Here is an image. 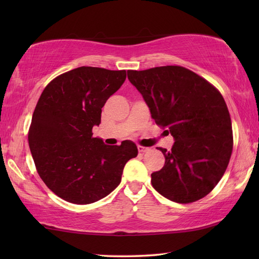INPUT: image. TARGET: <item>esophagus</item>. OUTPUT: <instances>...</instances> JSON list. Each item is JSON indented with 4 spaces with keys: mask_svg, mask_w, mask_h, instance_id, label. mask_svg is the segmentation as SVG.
I'll return each mask as SVG.
<instances>
[{
    "mask_svg": "<svg viewBox=\"0 0 259 259\" xmlns=\"http://www.w3.org/2000/svg\"><path fill=\"white\" fill-rule=\"evenodd\" d=\"M150 149L149 148H146V147H142V146H138V151L139 152H147V151H149Z\"/></svg>",
    "mask_w": 259,
    "mask_h": 259,
    "instance_id": "34e87169",
    "label": "esophagus"
}]
</instances>
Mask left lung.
<instances>
[{
  "instance_id": "1",
  "label": "left lung",
  "mask_w": 259,
  "mask_h": 259,
  "mask_svg": "<svg viewBox=\"0 0 259 259\" xmlns=\"http://www.w3.org/2000/svg\"><path fill=\"white\" fill-rule=\"evenodd\" d=\"M156 123L175 139L162 151L164 166L151 184L167 199L189 203L201 199L222 179L233 151L232 120L223 96L192 71L167 65L128 71Z\"/></svg>"
}]
</instances>
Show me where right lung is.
Returning <instances> with one entry per match:
<instances>
[{"mask_svg":"<svg viewBox=\"0 0 259 259\" xmlns=\"http://www.w3.org/2000/svg\"><path fill=\"white\" fill-rule=\"evenodd\" d=\"M125 70L80 67L57 76L38 99L29 146L41 179L65 201L87 205L119 186L126 161L138 155L135 142L104 145L93 138L104 103L125 80Z\"/></svg>","mask_w":259,"mask_h":259,"instance_id":"add662e5","label":"right lung"}]
</instances>
